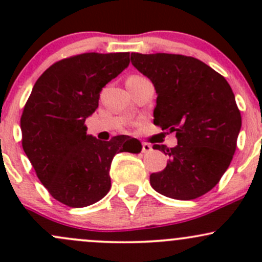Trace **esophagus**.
<instances>
[{"mask_svg": "<svg viewBox=\"0 0 262 262\" xmlns=\"http://www.w3.org/2000/svg\"><path fill=\"white\" fill-rule=\"evenodd\" d=\"M150 150H152V146H150L149 143H146V142H144V143H142V152L148 153V152H150Z\"/></svg>", "mask_w": 262, "mask_h": 262, "instance_id": "esophagus-1", "label": "esophagus"}]
</instances>
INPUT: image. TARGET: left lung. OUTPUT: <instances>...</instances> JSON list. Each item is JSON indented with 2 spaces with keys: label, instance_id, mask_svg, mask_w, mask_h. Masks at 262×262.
<instances>
[{
  "label": "left lung",
  "instance_id": "1",
  "mask_svg": "<svg viewBox=\"0 0 262 262\" xmlns=\"http://www.w3.org/2000/svg\"><path fill=\"white\" fill-rule=\"evenodd\" d=\"M132 64L157 92L153 124L175 132L178 146L155 144L168 161L150 186L178 200L207 194L228 168L241 130V113L226 78L194 57L132 53Z\"/></svg>",
  "mask_w": 262,
  "mask_h": 262
}]
</instances>
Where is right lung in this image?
Wrapping results in <instances>:
<instances>
[{"label": "right lung", "mask_w": 262, "mask_h": 262, "mask_svg": "<svg viewBox=\"0 0 262 262\" xmlns=\"http://www.w3.org/2000/svg\"><path fill=\"white\" fill-rule=\"evenodd\" d=\"M129 53H83L52 64L35 82L24 107L23 148L36 176L62 204L83 208L112 186L110 165L119 152H141L138 139L102 142L84 120L99 106L102 87L129 66Z\"/></svg>", "instance_id": "right-lung-1"}]
</instances>
